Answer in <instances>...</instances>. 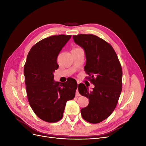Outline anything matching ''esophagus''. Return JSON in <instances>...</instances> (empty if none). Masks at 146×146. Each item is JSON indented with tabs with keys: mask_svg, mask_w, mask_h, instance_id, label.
<instances>
[{
	"mask_svg": "<svg viewBox=\"0 0 146 146\" xmlns=\"http://www.w3.org/2000/svg\"><path fill=\"white\" fill-rule=\"evenodd\" d=\"M80 96V93H79V92H78V90H76V97H78V96Z\"/></svg>",
	"mask_w": 146,
	"mask_h": 146,
	"instance_id": "34e87169",
	"label": "esophagus"
}]
</instances>
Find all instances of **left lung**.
<instances>
[{
	"mask_svg": "<svg viewBox=\"0 0 146 146\" xmlns=\"http://www.w3.org/2000/svg\"><path fill=\"white\" fill-rule=\"evenodd\" d=\"M77 44L85 50V71L94 85L92 91L79 84V93L89 99V104L81 110L82 117L98 123L110 116L115 109L122 91V70L113 47L94 35H74Z\"/></svg>",
	"mask_w": 146,
	"mask_h": 146,
	"instance_id": "8db88e82",
	"label": "left lung"
}]
</instances>
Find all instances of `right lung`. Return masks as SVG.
Returning a JSON list of instances; mask_svg holds the SVG:
<instances>
[{"mask_svg":"<svg viewBox=\"0 0 146 146\" xmlns=\"http://www.w3.org/2000/svg\"><path fill=\"white\" fill-rule=\"evenodd\" d=\"M71 35H54L35 44L24 66L25 83L29 102L36 115L48 122L63 117L68 100L75 98L77 83L74 78L55 82L54 72L58 68L56 59Z\"/></svg>","mask_w":146,"mask_h":146,"instance_id":"1","label":"right lung"}]
</instances>
